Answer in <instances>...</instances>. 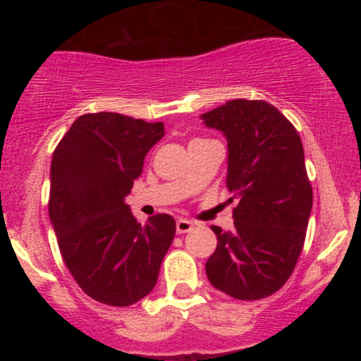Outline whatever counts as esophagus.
Returning a JSON list of instances; mask_svg holds the SVG:
<instances>
[{
    "label": "esophagus",
    "mask_w": 361,
    "mask_h": 361,
    "mask_svg": "<svg viewBox=\"0 0 361 361\" xmlns=\"http://www.w3.org/2000/svg\"><path fill=\"white\" fill-rule=\"evenodd\" d=\"M192 229H193V222L186 221V219H178V221H176V233L178 234L190 233Z\"/></svg>",
    "instance_id": "1"
}]
</instances>
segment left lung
<instances>
[{"mask_svg":"<svg viewBox=\"0 0 361 361\" xmlns=\"http://www.w3.org/2000/svg\"><path fill=\"white\" fill-rule=\"evenodd\" d=\"M227 139V188L239 204L234 231L212 226L217 247L207 259L210 283L238 300L271 295L290 279L302 247L312 186L299 132L263 100H231L202 115Z\"/></svg>","mask_w":361,"mask_h":361,"instance_id":"8db88e82","label":"left lung"}]
</instances>
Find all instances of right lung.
<instances>
[{
  "label": "right lung",
  "instance_id": "add662e5",
  "mask_svg": "<svg viewBox=\"0 0 361 361\" xmlns=\"http://www.w3.org/2000/svg\"><path fill=\"white\" fill-rule=\"evenodd\" d=\"M163 135L161 122L100 111L74 120L54 151L49 217L69 273L102 304L127 307L144 299L175 238L171 215L140 224L126 204Z\"/></svg>",
  "mask_w": 361,
  "mask_h": 361
}]
</instances>
